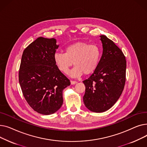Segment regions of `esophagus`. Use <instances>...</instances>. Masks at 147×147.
Segmentation results:
<instances>
[{"label": "esophagus", "instance_id": "34e87169", "mask_svg": "<svg viewBox=\"0 0 147 147\" xmlns=\"http://www.w3.org/2000/svg\"><path fill=\"white\" fill-rule=\"evenodd\" d=\"M70 82H71V84H74L78 83V82H76V81H73V80H71V81H70Z\"/></svg>", "mask_w": 147, "mask_h": 147}]
</instances>
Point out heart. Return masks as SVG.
I'll return each instance as SVG.
<instances>
[{
	"label": "heart",
	"mask_w": 147,
	"mask_h": 147,
	"mask_svg": "<svg viewBox=\"0 0 147 147\" xmlns=\"http://www.w3.org/2000/svg\"><path fill=\"white\" fill-rule=\"evenodd\" d=\"M101 55V49L96 45L77 42L68 46L65 53L56 52L54 61L59 69L66 73L74 62L75 66L69 72L72 77H79L84 73L93 72L98 65Z\"/></svg>",
	"instance_id": "b5f03b06"
}]
</instances>
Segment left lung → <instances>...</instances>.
I'll return each mask as SVG.
<instances>
[{"label": "left lung", "instance_id": "obj_1", "mask_svg": "<svg viewBox=\"0 0 147 147\" xmlns=\"http://www.w3.org/2000/svg\"><path fill=\"white\" fill-rule=\"evenodd\" d=\"M99 37L102 44L101 58L94 73L83 82L86 88L83 102L88 110L95 113L104 112L114 105L126 82L124 54L106 36Z\"/></svg>", "mask_w": 147, "mask_h": 147}]
</instances>
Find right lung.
Returning <instances> with one entry per match:
<instances>
[{
	"label": "right lung",
	"mask_w": 147,
	"mask_h": 147,
	"mask_svg": "<svg viewBox=\"0 0 147 147\" xmlns=\"http://www.w3.org/2000/svg\"><path fill=\"white\" fill-rule=\"evenodd\" d=\"M55 38L38 37L22 53L19 82L26 100L36 112L49 115L63 103V90L70 82L54 61L58 48Z\"/></svg>",
	"instance_id": "obj_1"
}]
</instances>
